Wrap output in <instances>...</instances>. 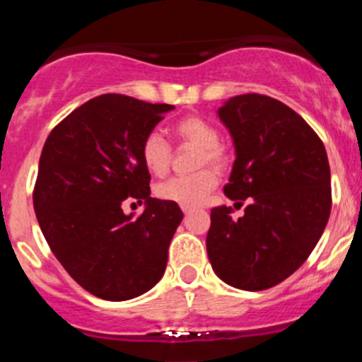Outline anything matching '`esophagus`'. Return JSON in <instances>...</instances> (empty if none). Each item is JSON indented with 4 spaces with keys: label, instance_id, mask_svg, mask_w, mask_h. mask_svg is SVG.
Wrapping results in <instances>:
<instances>
[{
    "label": "esophagus",
    "instance_id": "1",
    "mask_svg": "<svg viewBox=\"0 0 362 362\" xmlns=\"http://www.w3.org/2000/svg\"><path fill=\"white\" fill-rule=\"evenodd\" d=\"M181 210H183L185 214H190L194 209H192V206H181Z\"/></svg>",
    "mask_w": 362,
    "mask_h": 362
}]
</instances>
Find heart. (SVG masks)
I'll return each mask as SVG.
<instances>
[{
    "mask_svg": "<svg viewBox=\"0 0 362 362\" xmlns=\"http://www.w3.org/2000/svg\"><path fill=\"white\" fill-rule=\"evenodd\" d=\"M172 134L177 141L188 143L199 148L196 166L210 165L223 170L228 163L225 146L221 145L219 130L201 116H185L172 124ZM172 148L159 132H150L143 137L139 146V158L150 174L165 175L170 168ZM217 187V174L212 168H203L190 175L172 177L156 187V196L163 201L177 203L181 206H197L209 199Z\"/></svg>",
    "mask_w": 362,
    "mask_h": 362,
    "instance_id": "heart-1",
    "label": "heart"
}]
</instances>
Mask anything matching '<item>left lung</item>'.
Instances as JSON below:
<instances>
[{
    "label": "left lung",
    "instance_id": "obj_1",
    "mask_svg": "<svg viewBox=\"0 0 362 362\" xmlns=\"http://www.w3.org/2000/svg\"><path fill=\"white\" fill-rule=\"evenodd\" d=\"M233 137L235 161L230 206L210 212L206 252L219 279L259 292L279 284L305 263L321 239L332 210L328 156L303 117L270 95L243 94L219 108Z\"/></svg>",
    "mask_w": 362,
    "mask_h": 362
}]
</instances>
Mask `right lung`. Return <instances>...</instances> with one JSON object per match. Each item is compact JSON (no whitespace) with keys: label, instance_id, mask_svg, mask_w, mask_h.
I'll return each mask as SVG.
<instances>
[{"label":"right lung","instance_id":"1","mask_svg":"<svg viewBox=\"0 0 362 362\" xmlns=\"http://www.w3.org/2000/svg\"><path fill=\"white\" fill-rule=\"evenodd\" d=\"M172 108L98 95L70 112L45 141L32 194L37 223L57 261L92 296L132 299L165 274L183 212L177 203L150 197L139 146ZM127 199L145 200L146 212L123 214Z\"/></svg>","mask_w":362,"mask_h":362}]
</instances>
